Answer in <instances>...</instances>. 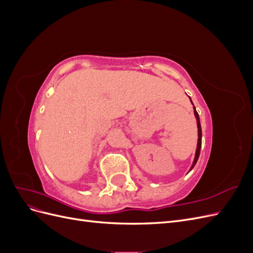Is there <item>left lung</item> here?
Wrapping results in <instances>:
<instances>
[{
	"mask_svg": "<svg viewBox=\"0 0 253 253\" xmlns=\"http://www.w3.org/2000/svg\"><path fill=\"white\" fill-rule=\"evenodd\" d=\"M191 100V98H190ZM192 102V101H191ZM193 104V103H192ZM194 115H195V118H196V121H197V128H198V140H197V148H196V152H195V157H194V160H193V164L192 166H191L190 168V171L193 169L194 166L196 165L197 163V159L198 157H200V153H201V148H202V126H201V121H200V116H198V114L194 108Z\"/></svg>",
	"mask_w": 253,
	"mask_h": 253,
	"instance_id": "left-lung-1",
	"label": "left lung"
}]
</instances>
